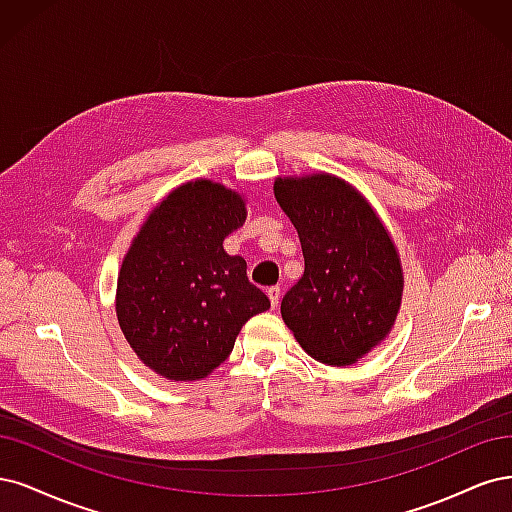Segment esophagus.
Segmentation results:
<instances>
[{"instance_id": "34e87169", "label": "esophagus", "mask_w": 512, "mask_h": 512, "mask_svg": "<svg viewBox=\"0 0 512 512\" xmlns=\"http://www.w3.org/2000/svg\"><path fill=\"white\" fill-rule=\"evenodd\" d=\"M268 298H270L272 308H276V306H278V300H280V289H278V287H270V289H268Z\"/></svg>"}]
</instances>
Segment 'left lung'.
I'll return each instance as SVG.
<instances>
[{
  "label": "left lung",
  "instance_id": "left-lung-1",
  "mask_svg": "<svg viewBox=\"0 0 512 512\" xmlns=\"http://www.w3.org/2000/svg\"><path fill=\"white\" fill-rule=\"evenodd\" d=\"M274 197L304 253V274L280 302V315L310 357L351 366L398 319L404 272L395 242L364 193L340 176H278Z\"/></svg>",
  "mask_w": 512,
  "mask_h": 512
}]
</instances>
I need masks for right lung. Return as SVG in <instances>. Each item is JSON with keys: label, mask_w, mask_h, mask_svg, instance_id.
<instances>
[{"label": "right lung", "mask_w": 512, "mask_h": 512, "mask_svg": "<svg viewBox=\"0 0 512 512\" xmlns=\"http://www.w3.org/2000/svg\"><path fill=\"white\" fill-rule=\"evenodd\" d=\"M246 221V200L210 178L189 180L151 210L117 278V319L142 364L168 381H200L219 368L266 293L223 240Z\"/></svg>", "instance_id": "right-lung-1"}]
</instances>
